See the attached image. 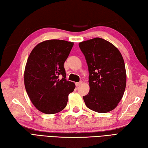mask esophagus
I'll list each match as a JSON object with an SVG mask.
<instances>
[{
	"instance_id": "34e87169",
	"label": "esophagus",
	"mask_w": 148,
	"mask_h": 148,
	"mask_svg": "<svg viewBox=\"0 0 148 148\" xmlns=\"http://www.w3.org/2000/svg\"><path fill=\"white\" fill-rule=\"evenodd\" d=\"M82 84V81H80L79 82H76L75 83V85H76V86L77 87H78V86H79L80 85H81V84Z\"/></svg>"
}]
</instances>
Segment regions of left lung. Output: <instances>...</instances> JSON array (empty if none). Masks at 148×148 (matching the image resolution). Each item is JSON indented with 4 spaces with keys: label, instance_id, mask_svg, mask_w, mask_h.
I'll return each mask as SVG.
<instances>
[{
    "label": "left lung",
    "instance_id": "left-lung-1",
    "mask_svg": "<svg viewBox=\"0 0 148 148\" xmlns=\"http://www.w3.org/2000/svg\"><path fill=\"white\" fill-rule=\"evenodd\" d=\"M89 70L90 90L83 96L86 105L95 112L114 110L124 95L126 73L124 60L119 50L100 38L80 42Z\"/></svg>",
    "mask_w": 148,
    "mask_h": 148
}]
</instances>
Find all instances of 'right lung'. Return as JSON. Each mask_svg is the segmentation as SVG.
Segmentation results:
<instances>
[{"label":"right lung","mask_w":148,"mask_h":148,"mask_svg":"<svg viewBox=\"0 0 148 148\" xmlns=\"http://www.w3.org/2000/svg\"><path fill=\"white\" fill-rule=\"evenodd\" d=\"M73 46V42L47 40L36 45L28 57L24 71L25 89L32 104L43 113L62 110L73 91L75 84L66 79L64 68ZM59 76L63 77L61 80Z\"/></svg>","instance_id":"1"}]
</instances>
